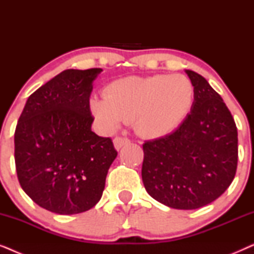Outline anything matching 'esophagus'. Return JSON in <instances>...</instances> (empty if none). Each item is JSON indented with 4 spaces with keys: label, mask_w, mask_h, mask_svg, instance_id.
I'll list each match as a JSON object with an SVG mask.
<instances>
[{
    "label": "esophagus",
    "mask_w": 254,
    "mask_h": 254,
    "mask_svg": "<svg viewBox=\"0 0 254 254\" xmlns=\"http://www.w3.org/2000/svg\"><path fill=\"white\" fill-rule=\"evenodd\" d=\"M129 138L127 137H123V136H117L116 138L113 140V143H114V147H116L117 150H119L121 147H124L125 144H128L129 143Z\"/></svg>",
    "instance_id": "1"
}]
</instances>
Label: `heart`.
Listing matches in <instances>:
<instances>
[{
  "mask_svg": "<svg viewBox=\"0 0 254 254\" xmlns=\"http://www.w3.org/2000/svg\"><path fill=\"white\" fill-rule=\"evenodd\" d=\"M194 93L193 83L183 75L129 76L111 83L104 96L93 97L90 109L107 129L133 120L141 135L159 137L183 123L193 106Z\"/></svg>",
  "mask_w": 254,
  "mask_h": 254,
  "instance_id": "heart-1",
  "label": "heart"
}]
</instances>
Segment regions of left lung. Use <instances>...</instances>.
<instances>
[{"instance_id":"obj_1","label":"left lung","mask_w":254,"mask_h":254,"mask_svg":"<svg viewBox=\"0 0 254 254\" xmlns=\"http://www.w3.org/2000/svg\"><path fill=\"white\" fill-rule=\"evenodd\" d=\"M185 71L195 91L190 113L173 133L144 142L142 180L158 202L190 210L213 202L230 186L238 134L230 111L207 79Z\"/></svg>"}]
</instances>
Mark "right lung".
<instances>
[{"instance_id": "right-lung-1", "label": "right lung", "mask_w": 254, "mask_h": 254, "mask_svg": "<svg viewBox=\"0 0 254 254\" xmlns=\"http://www.w3.org/2000/svg\"><path fill=\"white\" fill-rule=\"evenodd\" d=\"M103 69H67L26 100L15 130V163L24 192L45 209L72 215L103 195L118 152L91 130L92 83Z\"/></svg>"}]
</instances>
